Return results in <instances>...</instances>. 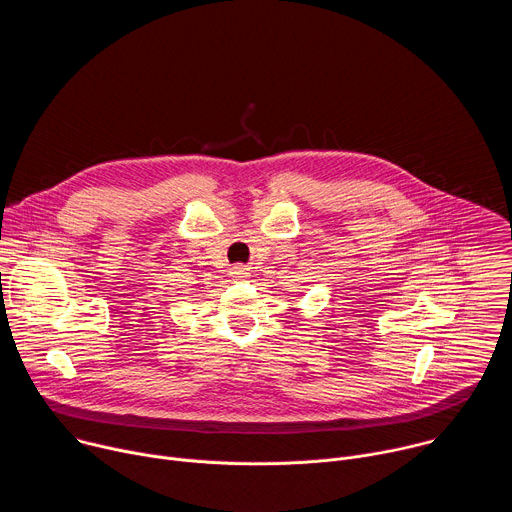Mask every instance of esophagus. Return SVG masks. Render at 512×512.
Listing matches in <instances>:
<instances>
[{
  "mask_svg": "<svg viewBox=\"0 0 512 512\" xmlns=\"http://www.w3.org/2000/svg\"><path fill=\"white\" fill-rule=\"evenodd\" d=\"M233 273H235L237 277H245V275H247V267H245V265H235V267H233Z\"/></svg>",
  "mask_w": 512,
  "mask_h": 512,
  "instance_id": "34e87169",
  "label": "esophagus"
}]
</instances>
